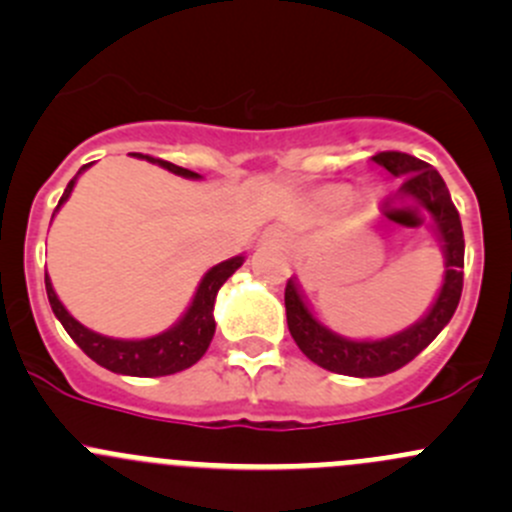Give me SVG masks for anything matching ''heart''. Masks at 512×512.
Listing matches in <instances>:
<instances>
[{
  "mask_svg": "<svg viewBox=\"0 0 512 512\" xmlns=\"http://www.w3.org/2000/svg\"><path fill=\"white\" fill-rule=\"evenodd\" d=\"M342 195H349V190H342Z\"/></svg>",
  "mask_w": 512,
  "mask_h": 512,
  "instance_id": "b5f03b06",
  "label": "heart"
}]
</instances>
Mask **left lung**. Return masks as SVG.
Instances as JSON below:
<instances>
[{
    "instance_id": "obj_1",
    "label": "left lung",
    "mask_w": 512,
    "mask_h": 512,
    "mask_svg": "<svg viewBox=\"0 0 512 512\" xmlns=\"http://www.w3.org/2000/svg\"><path fill=\"white\" fill-rule=\"evenodd\" d=\"M374 160L384 165L391 175H404V190L421 200V205L431 213L433 223L441 232L443 252H446V277H443L441 292L426 317L394 337L376 339V342H354V339L339 337V334L329 332L324 324H319L292 280L285 287L287 327L302 354L322 369L344 376H359V379L384 376L406 366L451 322L453 312L461 302L463 252H466L461 215L453 205L441 173L426 160H418L401 151L376 153Z\"/></svg>"
}]
</instances>
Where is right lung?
<instances>
[{
  "label": "right lung",
  "mask_w": 512,
  "mask_h": 512,
  "mask_svg": "<svg viewBox=\"0 0 512 512\" xmlns=\"http://www.w3.org/2000/svg\"><path fill=\"white\" fill-rule=\"evenodd\" d=\"M133 156L146 158L151 160V163H158L160 168L170 170V173L175 175H183V178H200V175L193 173V170L180 168V165L168 163V160L141 156V153H133ZM89 165H84L79 173H84ZM76 178H79V175H76ZM76 178L69 180V185H66L56 210H59L61 205H64V200L71 195ZM242 262H245V257L237 255L232 257V260H225L220 262V265H215L213 270L203 277L193 302H190L188 312L183 314V319H180L175 327H170L168 332L158 334V337L133 339V342H128V339L103 337V334L91 332V329H86L84 324L76 322V319L66 312L64 304L59 302V297H56L49 275H44L46 297H49L51 309H54L56 319L64 324L69 337L79 344L81 352L91 356V359H94L96 364H101L103 369L113 371V374H126V376H168V374H175V371L188 369V366H193L200 356L208 352L215 334L213 307H215V297H218V289L225 285L227 277H230Z\"/></svg>",
  "instance_id": "right-lung-1"
}]
</instances>
